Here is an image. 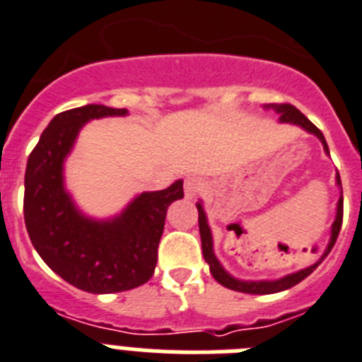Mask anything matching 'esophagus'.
I'll list each match as a JSON object with an SVG mask.
<instances>
[{
	"label": "esophagus",
	"instance_id": "esophagus-1",
	"mask_svg": "<svg viewBox=\"0 0 362 362\" xmlns=\"http://www.w3.org/2000/svg\"><path fill=\"white\" fill-rule=\"evenodd\" d=\"M203 190V183H201L197 177H187L185 179V196L188 199H194V197Z\"/></svg>",
	"mask_w": 362,
	"mask_h": 362
}]
</instances>
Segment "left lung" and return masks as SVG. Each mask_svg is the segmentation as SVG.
<instances>
[{"label":"left lung","mask_w":362,"mask_h":362,"mask_svg":"<svg viewBox=\"0 0 362 362\" xmlns=\"http://www.w3.org/2000/svg\"><path fill=\"white\" fill-rule=\"evenodd\" d=\"M267 110H276L279 114V121L281 123H292L300 127V129H305L308 134H313V136L319 137V141L322 143L325 146V152L330 156V150H328V145H326V139L322 136L321 130L305 116V114H300L293 105L290 103H270V105H264ZM337 185L341 187V177L337 174ZM343 194V192H341ZM197 212H199V233H201V245H203V257L204 261L209 263L210 267V274L214 276V279L217 281L219 284L226 286L230 290H235V292H243V293H259V296H264V293H277V292H283V290H288L292 286H296L297 283L308 277L319 264L322 263V259L326 255L330 254V250L334 248L335 241H337V235L341 232V225H343V196L339 197V203H337V216H335L334 225H332V235H330V243L326 246L325 254L321 255L317 263L312 264L308 268H303V270L296 272V274H288V276L281 277V279L276 281H243V279H235L233 276H230L228 272L223 268V264L217 261L216 254H214V241H212V232H210V226H209V219H206V214L203 210V204L197 203Z\"/></svg>","instance_id":"1"}]
</instances>
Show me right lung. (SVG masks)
I'll return each instance as SVG.
<instances>
[{"mask_svg": "<svg viewBox=\"0 0 362 362\" xmlns=\"http://www.w3.org/2000/svg\"><path fill=\"white\" fill-rule=\"evenodd\" d=\"M127 108L85 105L57 114L28 156L25 225L28 238L57 276L90 293H114L145 284L158 264L166 210L181 199L183 181L143 192L112 219H92L65 190L63 163L90 119L127 116Z\"/></svg>", "mask_w": 362, "mask_h": 362, "instance_id": "add662e5", "label": "right lung"}]
</instances>
